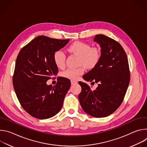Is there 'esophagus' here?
Returning a JSON list of instances; mask_svg holds the SVG:
<instances>
[{"mask_svg":"<svg viewBox=\"0 0 147 147\" xmlns=\"http://www.w3.org/2000/svg\"><path fill=\"white\" fill-rule=\"evenodd\" d=\"M76 84H77V81H71V84L73 86V85H75Z\"/></svg>","mask_w":147,"mask_h":147,"instance_id":"esophagus-1","label":"esophagus"}]
</instances>
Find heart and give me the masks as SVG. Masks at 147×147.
<instances>
[{"mask_svg": "<svg viewBox=\"0 0 147 147\" xmlns=\"http://www.w3.org/2000/svg\"><path fill=\"white\" fill-rule=\"evenodd\" d=\"M67 51L78 56L77 64L80 66L76 69H67L61 73V76L69 80H76L84 71V68L88 70L95 69L101 59V51L98 47L91 46L81 41H74L67 48ZM53 60L55 66L59 69L65 67L66 57L60 51H56L53 55Z\"/></svg>", "mask_w": 147, "mask_h": 147, "instance_id": "1", "label": "heart"}]
</instances>
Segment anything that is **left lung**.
<instances>
[{"instance_id": "obj_1", "label": "left lung", "mask_w": 147, "mask_h": 147, "mask_svg": "<svg viewBox=\"0 0 147 147\" xmlns=\"http://www.w3.org/2000/svg\"><path fill=\"white\" fill-rule=\"evenodd\" d=\"M94 40L100 47L101 59L83 78L98 83V86L92 90L87 84L79 81L82 90L78 99L86 113L104 117L113 113L124 99L130 80L129 65L127 55L118 42L102 34L95 35Z\"/></svg>"}]
</instances>
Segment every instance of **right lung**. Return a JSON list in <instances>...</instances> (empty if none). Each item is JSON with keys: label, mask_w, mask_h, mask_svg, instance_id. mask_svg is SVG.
<instances>
[{"label": "right lung", "mask_w": 147, "mask_h": 147, "mask_svg": "<svg viewBox=\"0 0 147 147\" xmlns=\"http://www.w3.org/2000/svg\"><path fill=\"white\" fill-rule=\"evenodd\" d=\"M69 39H57L39 36L19 52L13 76V85L23 108L31 116L46 119L61 109L71 82L60 77L54 86L47 81L57 74L53 53L63 48Z\"/></svg>", "instance_id": "right-lung-1"}]
</instances>
